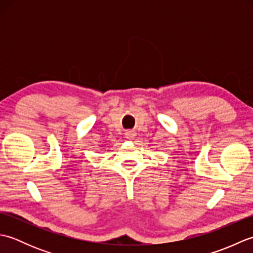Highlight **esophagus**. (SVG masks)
<instances>
[{"label": "esophagus", "instance_id": "1", "mask_svg": "<svg viewBox=\"0 0 253 253\" xmlns=\"http://www.w3.org/2000/svg\"><path fill=\"white\" fill-rule=\"evenodd\" d=\"M135 136H136V132L133 131V130H127V131L125 132V137H126L127 139H129V140H131V139L135 138Z\"/></svg>", "mask_w": 253, "mask_h": 253}]
</instances>
